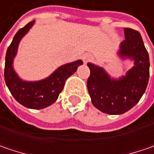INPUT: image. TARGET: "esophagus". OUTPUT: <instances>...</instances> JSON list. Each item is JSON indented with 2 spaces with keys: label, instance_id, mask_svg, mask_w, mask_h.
I'll list each match as a JSON object with an SVG mask.
<instances>
[{
  "label": "esophagus",
  "instance_id": "34e87169",
  "mask_svg": "<svg viewBox=\"0 0 154 154\" xmlns=\"http://www.w3.org/2000/svg\"><path fill=\"white\" fill-rule=\"evenodd\" d=\"M82 59H83V62H85V63H87L88 62L92 61V56L91 55H89V54H86V55H84V56H82Z\"/></svg>",
  "mask_w": 154,
  "mask_h": 154
}]
</instances>
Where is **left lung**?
<instances>
[{
    "instance_id": "obj_1",
    "label": "left lung",
    "mask_w": 154,
    "mask_h": 154,
    "mask_svg": "<svg viewBox=\"0 0 154 154\" xmlns=\"http://www.w3.org/2000/svg\"><path fill=\"white\" fill-rule=\"evenodd\" d=\"M125 40L120 45L118 56L131 59L134 67L124 76L113 79L103 68L87 63L91 74L87 89L92 104L103 113L120 115L139 102L149 80V56L139 32L124 28Z\"/></svg>"
}]
</instances>
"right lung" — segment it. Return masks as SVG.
<instances>
[{"label": "right lung", "mask_w": 154, "mask_h": 154, "mask_svg": "<svg viewBox=\"0 0 154 154\" xmlns=\"http://www.w3.org/2000/svg\"><path fill=\"white\" fill-rule=\"evenodd\" d=\"M35 23L31 21L20 29L15 34L6 54L4 77L6 85L11 94L19 103L26 108L40 109L55 103L62 92L65 82L69 76L76 72L83 62L78 60L64 64L44 80L38 81H25L16 74L14 69V58L17 54L18 46L22 38L26 34Z\"/></svg>", "instance_id": "1"}]
</instances>
